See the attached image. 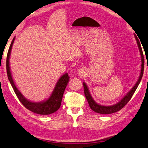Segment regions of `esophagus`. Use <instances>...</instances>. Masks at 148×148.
<instances>
[{"label": "esophagus", "instance_id": "obj_1", "mask_svg": "<svg viewBox=\"0 0 148 148\" xmlns=\"http://www.w3.org/2000/svg\"><path fill=\"white\" fill-rule=\"evenodd\" d=\"M84 73H85L84 71V70H82V69L79 70V71L77 72V74H78L79 76H83Z\"/></svg>", "mask_w": 148, "mask_h": 148}]
</instances>
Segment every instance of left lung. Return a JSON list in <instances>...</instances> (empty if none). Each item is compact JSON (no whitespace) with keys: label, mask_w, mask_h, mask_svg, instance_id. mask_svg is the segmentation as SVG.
<instances>
[{"label":"left lung","mask_w":148,"mask_h":148,"mask_svg":"<svg viewBox=\"0 0 148 148\" xmlns=\"http://www.w3.org/2000/svg\"><path fill=\"white\" fill-rule=\"evenodd\" d=\"M134 36H135V38H136V40L137 42L138 46L140 55H141V57H142L141 72H140V75L138 80L136 84H135V86L132 87V89H131V91H130L128 93L125 95L123 98L121 99V101L119 102L118 103H117L115 105H112V106H102V105H100L99 104L96 103L94 100L92 99V97L91 96V94H90V92H89L88 87H87V86H86V83H83L85 96H86L87 101V102H88L89 107L91 108V109L92 110V111L97 112V113L101 114H113V113H115V112L119 111L120 110H121L125 106V105L128 103L130 100L131 99L132 95H133V94L134 93L135 91H136V89H137L138 86L140 81H141L142 76H143L144 69V57L143 51H142V49L141 45H140L139 40L137 38V36H136V35H134Z\"/></svg>","instance_id":"1"}]
</instances>
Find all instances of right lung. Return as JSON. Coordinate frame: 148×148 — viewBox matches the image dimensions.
<instances>
[{
  "instance_id": "add662e5",
  "label": "right lung",
  "mask_w": 148,
  "mask_h": 148,
  "mask_svg": "<svg viewBox=\"0 0 148 148\" xmlns=\"http://www.w3.org/2000/svg\"><path fill=\"white\" fill-rule=\"evenodd\" d=\"M15 38L12 40V42L10 44V46L9 47L8 54L6 57V71L7 75L10 82L13 87L15 93L16 94L17 98L19 100V101L21 102V104L26 108L27 109L29 110L30 111L34 112L35 114H40V115H49L54 113L58 110L61 104V101L63 96L65 88L67 86V84L69 82V76L68 73H66L62 76L60 79L58 80L56 84L53 92L49 98L42 102H32L27 100L22 95L15 85L13 78H12L10 69L9 66V58L10 56V52L12 46H13Z\"/></svg>"
}]
</instances>
